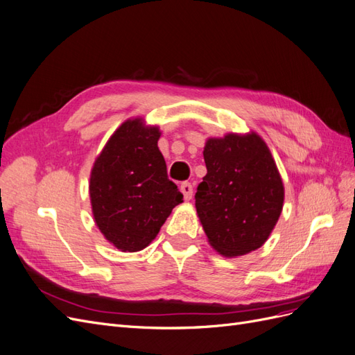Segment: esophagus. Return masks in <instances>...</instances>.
I'll return each instance as SVG.
<instances>
[{"label": "esophagus", "instance_id": "1", "mask_svg": "<svg viewBox=\"0 0 355 355\" xmlns=\"http://www.w3.org/2000/svg\"><path fill=\"white\" fill-rule=\"evenodd\" d=\"M180 191H182V194H184L185 200H191L192 192H194V187H192L189 182H184V184L180 185Z\"/></svg>", "mask_w": 355, "mask_h": 355}]
</instances>
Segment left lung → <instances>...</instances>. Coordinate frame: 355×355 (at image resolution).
I'll use <instances>...</instances> for the list:
<instances>
[{"label": "left lung", "instance_id": "8db88e82", "mask_svg": "<svg viewBox=\"0 0 355 355\" xmlns=\"http://www.w3.org/2000/svg\"><path fill=\"white\" fill-rule=\"evenodd\" d=\"M207 175L196 192V207L210 244L220 254H245L270 237L284 201L283 182L270 149L252 133L209 139Z\"/></svg>", "mask_w": 355, "mask_h": 355}]
</instances>
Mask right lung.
<instances>
[{
	"label": "right lung",
	"mask_w": 355,
	"mask_h": 355,
	"mask_svg": "<svg viewBox=\"0 0 355 355\" xmlns=\"http://www.w3.org/2000/svg\"><path fill=\"white\" fill-rule=\"evenodd\" d=\"M157 127L128 120L116 128L90 176L93 216L105 239L123 252L151 243L175 206L182 202L158 149Z\"/></svg>",
	"instance_id": "1"
}]
</instances>
